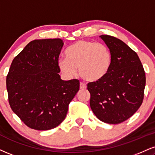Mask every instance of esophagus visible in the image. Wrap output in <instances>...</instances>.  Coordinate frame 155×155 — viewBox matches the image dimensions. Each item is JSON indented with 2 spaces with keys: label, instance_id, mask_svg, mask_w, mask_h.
Listing matches in <instances>:
<instances>
[{
  "label": "esophagus",
  "instance_id": "34e87169",
  "mask_svg": "<svg viewBox=\"0 0 155 155\" xmlns=\"http://www.w3.org/2000/svg\"><path fill=\"white\" fill-rule=\"evenodd\" d=\"M80 89H87V85H86L84 83L81 82V83H80Z\"/></svg>",
  "mask_w": 155,
  "mask_h": 155
}]
</instances>
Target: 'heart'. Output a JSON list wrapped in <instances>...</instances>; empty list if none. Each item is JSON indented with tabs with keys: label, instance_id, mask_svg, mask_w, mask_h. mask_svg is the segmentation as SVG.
<instances>
[{
	"label": "heart",
	"instance_id": "1",
	"mask_svg": "<svg viewBox=\"0 0 155 155\" xmlns=\"http://www.w3.org/2000/svg\"><path fill=\"white\" fill-rule=\"evenodd\" d=\"M66 58H61L58 65L61 71L72 77L79 69V75L86 81H95L107 74L112 57L105 45L89 40H79L67 48Z\"/></svg>",
	"mask_w": 155,
	"mask_h": 155
}]
</instances>
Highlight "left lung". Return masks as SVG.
Wrapping results in <instances>:
<instances>
[{
  "label": "left lung",
  "instance_id": "8db88e82",
  "mask_svg": "<svg viewBox=\"0 0 155 155\" xmlns=\"http://www.w3.org/2000/svg\"><path fill=\"white\" fill-rule=\"evenodd\" d=\"M110 52L111 65L102 79L87 84L90 107L102 122L118 124L126 120L142 104L146 76L139 56L116 37L101 35Z\"/></svg>",
  "mask_w": 155,
  "mask_h": 155
}]
</instances>
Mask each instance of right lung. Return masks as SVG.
<instances>
[{"label": "right lung", "mask_w": 155, "mask_h": 155, "mask_svg": "<svg viewBox=\"0 0 155 155\" xmlns=\"http://www.w3.org/2000/svg\"><path fill=\"white\" fill-rule=\"evenodd\" d=\"M61 39L31 41L13 60L6 76L8 102L28 127L46 131L66 118L68 105L79 89V81H63L58 61Z\"/></svg>", "instance_id": "obj_1"}]
</instances>
